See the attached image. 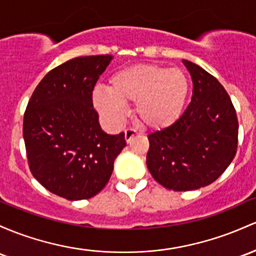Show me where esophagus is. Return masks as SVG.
<instances>
[{"label": "esophagus", "instance_id": "obj_1", "mask_svg": "<svg viewBox=\"0 0 256 256\" xmlns=\"http://www.w3.org/2000/svg\"><path fill=\"white\" fill-rule=\"evenodd\" d=\"M136 131L132 130V128H126L125 130V141L128 143L131 142V140L134 138V136H136Z\"/></svg>", "mask_w": 256, "mask_h": 256}]
</instances>
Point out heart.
Wrapping results in <instances>:
<instances>
[{
	"label": "heart",
	"instance_id": "heart-1",
	"mask_svg": "<svg viewBox=\"0 0 256 256\" xmlns=\"http://www.w3.org/2000/svg\"><path fill=\"white\" fill-rule=\"evenodd\" d=\"M190 84L180 68L136 64L118 70L109 78L108 90L92 92L94 108L112 125H120L128 115L125 103H134L137 119L146 128L162 130L182 115Z\"/></svg>",
	"mask_w": 256,
	"mask_h": 256
}]
</instances>
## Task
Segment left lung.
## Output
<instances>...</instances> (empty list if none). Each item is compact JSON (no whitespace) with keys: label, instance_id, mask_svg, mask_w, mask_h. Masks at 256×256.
Returning <instances> with one entry per match:
<instances>
[{"label":"left lung","instance_id":"left-lung-1","mask_svg":"<svg viewBox=\"0 0 256 256\" xmlns=\"http://www.w3.org/2000/svg\"><path fill=\"white\" fill-rule=\"evenodd\" d=\"M182 63L192 78V100L174 125L148 136L147 166L168 190H193L212 184L231 164L238 120L218 78L192 62Z\"/></svg>","mask_w":256,"mask_h":256}]
</instances>
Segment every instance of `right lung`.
Listing matches in <instances>:
<instances>
[{
  "label": "right lung",
  "mask_w": 256,
  "mask_h": 256,
  "mask_svg": "<svg viewBox=\"0 0 256 256\" xmlns=\"http://www.w3.org/2000/svg\"><path fill=\"white\" fill-rule=\"evenodd\" d=\"M113 57L87 56L52 69L34 91L24 114L23 136L32 176L68 200L104 188L125 134L100 128L92 92Z\"/></svg>",
  "instance_id": "right-lung-1"
}]
</instances>
